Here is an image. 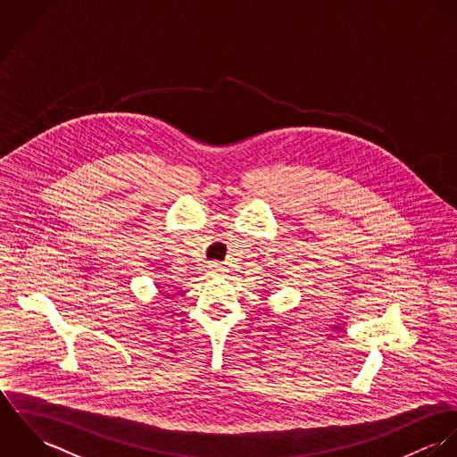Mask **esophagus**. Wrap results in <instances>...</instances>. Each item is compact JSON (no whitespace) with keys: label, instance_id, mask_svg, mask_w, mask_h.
I'll use <instances>...</instances> for the list:
<instances>
[{"label":"esophagus","instance_id":"34e87169","mask_svg":"<svg viewBox=\"0 0 457 457\" xmlns=\"http://www.w3.org/2000/svg\"><path fill=\"white\" fill-rule=\"evenodd\" d=\"M209 267H211V269H209L211 274H221V272H225V267H223L220 262H212Z\"/></svg>","mask_w":457,"mask_h":457}]
</instances>
